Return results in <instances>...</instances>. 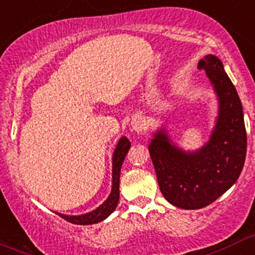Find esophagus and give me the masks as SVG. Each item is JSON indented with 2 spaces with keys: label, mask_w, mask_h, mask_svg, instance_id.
Returning <instances> with one entry per match:
<instances>
[{
  "label": "esophagus",
  "mask_w": 255,
  "mask_h": 255,
  "mask_svg": "<svg viewBox=\"0 0 255 255\" xmlns=\"http://www.w3.org/2000/svg\"><path fill=\"white\" fill-rule=\"evenodd\" d=\"M131 127H132V130H135L136 132H142L145 130V124H143V120L141 118L133 119L132 123H131Z\"/></svg>",
  "instance_id": "esophagus-1"
}]
</instances>
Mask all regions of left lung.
<instances>
[{"mask_svg": "<svg viewBox=\"0 0 255 255\" xmlns=\"http://www.w3.org/2000/svg\"><path fill=\"white\" fill-rule=\"evenodd\" d=\"M214 85L219 117L205 147L186 153L160 131L148 146L163 197L176 207L198 210L214 202L238 180L247 153L243 108L221 60L206 55L198 63Z\"/></svg>", "mask_w": 255, "mask_h": 255, "instance_id": "left-lung-1", "label": "left lung"}]
</instances>
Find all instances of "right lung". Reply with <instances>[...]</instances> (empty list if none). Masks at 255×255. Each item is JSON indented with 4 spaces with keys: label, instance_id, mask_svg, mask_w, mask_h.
<instances>
[{
    "label": "right lung",
    "instance_id": "add662e5",
    "mask_svg": "<svg viewBox=\"0 0 255 255\" xmlns=\"http://www.w3.org/2000/svg\"><path fill=\"white\" fill-rule=\"evenodd\" d=\"M130 141L127 137H122L118 142L117 148H115L114 156H113V188L109 198L97 208L93 212L82 214V216H65V214L58 213V216L62 217L65 221L70 222L73 224H94L98 222L103 221L110 216V213L117 208L118 202H119V181H120V170H122L123 161L127 156L128 148H130Z\"/></svg>",
    "mask_w": 255,
    "mask_h": 255
}]
</instances>
